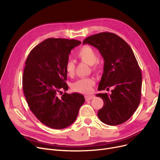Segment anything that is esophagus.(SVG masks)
Segmentation results:
<instances>
[{"mask_svg": "<svg viewBox=\"0 0 160 160\" xmlns=\"http://www.w3.org/2000/svg\"><path fill=\"white\" fill-rule=\"evenodd\" d=\"M94 97H95L94 95H86L85 99H86V100H90L91 99H93Z\"/></svg>", "mask_w": 160, "mask_h": 160, "instance_id": "34e87169", "label": "esophagus"}]
</instances>
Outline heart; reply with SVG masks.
<instances>
[{
	"mask_svg": "<svg viewBox=\"0 0 160 160\" xmlns=\"http://www.w3.org/2000/svg\"><path fill=\"white\" fill-rule=\"evenodd\" d=\"M77 56L83 62L95 67V63L98 60V56L95 50L92 47L88 45L83 46L78 51ZM65 71L67 76L70 77H73L75 72V65L72 60H68L66 62ZM95 83V81L93 78H81L73 82L71 88L75 92L88 94L91 92Z\"/></svg>",
	"mask_w": 160,
	"mask_h": 160,
	"instance_id": "b5f03b06",
	"label": "heart"
}]
</instances>
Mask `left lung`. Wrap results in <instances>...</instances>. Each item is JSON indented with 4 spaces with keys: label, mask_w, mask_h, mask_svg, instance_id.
<instances>
[{
    "label": "left lung",
    "mask_w": 160,
    "mask_h": 160,
    "mask_svg": "<svg viewBox=\"0 0 160 160\" xmlns=\"http://www.w3.org/2000/svg\"><path fill=\"white\" fill-rule=\"evenodd\" d=\"M83 44L97 48L104 60V72L98 90L113 88L111 95H97L104 101L103 107L98 112L99 119L111 126L126 122L136 111L141 95V71L131 47L111 32L88 37Z\"/></svg>",
    "instance_id": "8db88e82"
}]
</instances>
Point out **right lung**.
Here are the masks:
<instances>
[{
    "label": "right lung",
    "mask_w": 160,
    "mask_h": 160,
    "mask_svg": "<svg viewBox=\"0 0 160 160\" xmlns=\"http://www.w3.org/2000/svg\"><path fill=\"white\" fill-rule=\"evenodd\" d=\"M81 44L75 39L48 38L33 48L25 62L24 94L31 112L41 122L63 129L77 119L83 95L59 93L68 90L65 65L71 50Z\"/></svg>",
    "instance_id": "1"
}]
</instances>
